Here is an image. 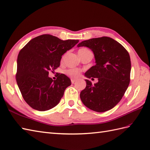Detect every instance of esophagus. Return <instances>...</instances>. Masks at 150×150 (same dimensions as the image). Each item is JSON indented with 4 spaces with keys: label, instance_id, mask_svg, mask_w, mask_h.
Returning <instances> with one entry per match:
<instances>
[{
    "label": "esophagus",
    "instance_id": "34e87169",
    "mask_svg": "<svg viewBox=\"0 0 150 150\" xmlns=\"http://www.w3.org/2000/svg\"><path fill=\"white\" fill-rule=\"evenodd\" d=\"M71 83H72V84H75V82H77V81H76L75 80H74V79H71Z\"/></svg>",
    "mask_w": 150,
    "mask_h": 150
}]
</instances>
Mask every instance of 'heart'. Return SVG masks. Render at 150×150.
<instances>
[{
	"label": "heart",
	"mask_w": 150,
	"mask_h": 150,
	"mask_svg": "<svg viewBox=\"0 0 150 150\" xmlns=\"http://www.w3.org/2000/svg\"><path fill=\"white\" fill-rule=\"evenodd\" d=\"M88 50L86 48H81L79 50V55H82V53H84L85 52H86ZM66 75H68L69 77H70L72 79H77L80 76V73H81V70H79V69L77 68H70L68 70L66 71Z\"/></svg>",
	"instance_id": "heart-1"
}]
</instances>
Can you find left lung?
<instances>
[{
	"label": "left lung",
	"mask_w": 150,
	"mask_h": 150,
	"mask_svg": "<svg viewBox=\"0 0 150 150\" xmlns=\"http://www.w3.org/2000/svg\"><path fill=\"white\" fill-rule=\"evenodd\" d=\"M77 46L88 47L93 52L96 64L84 75L98 79L94 84L85 80L86 86L80 94L82 103L97 112L112 109L122 99L130 82L131 60L128 51L108 37L84 40Z\"/></svg>",
	"instance_id": "obj_1"
}]
</instances>
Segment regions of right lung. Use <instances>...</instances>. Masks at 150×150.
<instances>
[{"label": "right lung", "mask_w": 150, "mask_h": 150, "mask_svg": "<svg viewBox=\"0 0 150 150\" xmlns=\"http://www.w3.org/2000/svg\"><path fill=\"white\" fill-rule=\"evenodd\" d=\"M79 41L44 34L31 39L20 51L16 81L22 97L33 109L46 111L59 103L71 81L62 73L53 81L49 71L59 67L62 55Z\"/></svg>", "instance_id": "right-lung-1"}]
</instances>
